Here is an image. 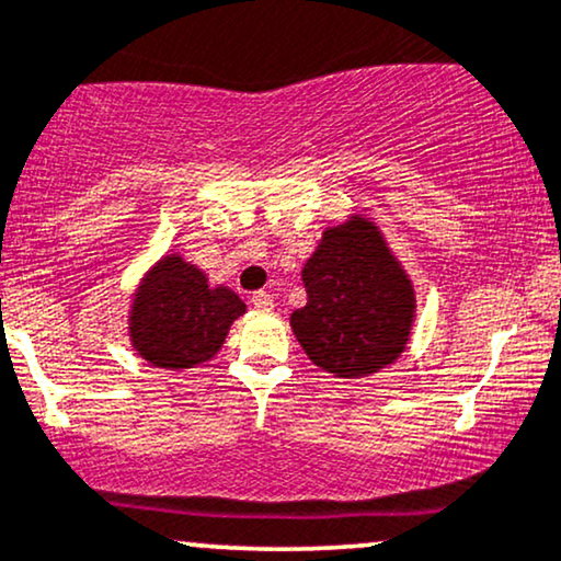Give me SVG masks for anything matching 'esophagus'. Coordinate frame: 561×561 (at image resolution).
Masks as SVG:
<instances>
[{
  "mask_svg": "<svg viewBox=\"0 0 561 561\" xmlns=\"http://www.w3.org/2000/svg\"><path fill=\"white\" fill-rule=\"evenodd\" d=\"M251 302L256 305L259 310H272V308H274V300H272V295L264 293V289H259V293H253V295H251Z\"/></svg>",
  "mask_w": 561,
  "mask_h": 561,
  "instance_id": "34e87169",
  "label": "esophagus"
}]
</instances>
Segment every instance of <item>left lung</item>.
<instances>
[{
    "label": "left lung",
    "instance_id": "8db88e82",
    "mask_svg": "<svg viewBox=\"0 0 561 561\" xmlns=\"http://www.w3.org/2000/svg\"><path fill=\"white\" fill-rule=\"evenodd\" d=\"M308 302L293 313L305 354L339 378H363L399 357L414 318V289L367 219L323 232L302 268Z\"/></svg>",
    "mask_w": 561,
    "mask_h": 561
}]
</instances>
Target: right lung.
Wrapping results in <instances>:
<instances>
[{"instance_id": "add662e5", "label": "right lung", "mask_w": 561, "mask_h": 561, "mask_svg": "<svg viewBox=\"0 0 561 561\" xmlns=\"http://www.w3.org/2000/svg\"><path fill=\"white\" fill-rule=\"evenodd\" d=\"M245 305L236 293L209 289L207 276L179 256L160 261L131 310L134 346L147 363L170 370L207 363Z\"/></svg>"}]
</instances>
